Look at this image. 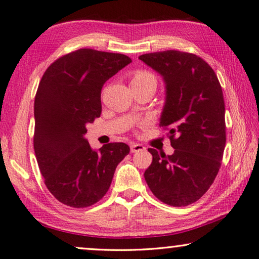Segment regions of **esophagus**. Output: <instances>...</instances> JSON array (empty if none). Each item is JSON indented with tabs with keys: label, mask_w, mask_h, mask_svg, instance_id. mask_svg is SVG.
Segmentation results:
<instances>
[{
	"label": "esophagus",
	"mask_w": 259,
	"mask_h": 259,
	"mask_svg": "<svg viewBox=\"0 0 259 259\" xmlns=\"http://www.w3.org/2000/svg\"><path fill=\"white\" fill-rule=\"evenodd\" d=\"M144 150H145V147L142 144H136V143L131 144V152L132 153H137V152H141Z\"/></svg>",
	"instance_id": "esophagus-1"
}]
</instances>
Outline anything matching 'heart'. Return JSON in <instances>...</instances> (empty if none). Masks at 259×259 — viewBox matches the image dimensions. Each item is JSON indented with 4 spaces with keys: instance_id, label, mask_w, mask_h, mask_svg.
<instances>
[{
    "instance_id": "1",
    "label": "heart",
    "mask_w": 259,
    "mask_h": 259,
    "mask_svg": "<svg viewBox=\"0 0 259 259\" xmlns=\"http://www.w3.org/2000/svg\"><path fill=\"white\" fill-rule=\"evenodd\" d=\"M147 79H153L154 80V78H153L152 75L147 72H137L136 75L134 76V78L132 79L131 82H134V81H143V80H147Z\"/></svg>"
}]
</instances>
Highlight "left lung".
<instances>
[{
    "label": "left lung",
    "instance_id": "obj_1",
    "mask_svg": "<svg viewBox=\"0 0 259 259\" xmlns=\"http://www.w3.org/2000/svg\"><path fill=\"white\" fill-rule=\"evenodd\" d=\"M163 78L165 100L160 126L168 128L172 155L149 149L152 164L144 173L154 196L168 205L198 201L217 177L226 144L223 89L201 58L177 50L139 57Z\"/></svg>",
    "mask_w": 259,
    "mask_h": 259
}]
</instances>
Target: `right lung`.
<instances>
[{
  "instance_id": "right-lung-1",
  "label": "right lung",
  "mask_w": 259,
  "mask_h": 259,
  "mask_svg": "<svg viewBox=\"0 0 259 259\" xmlns=\"http://www.w3.org/2000/svg\"><path fill=\"white\" fill-rule=\"evenodd\" d=\"M131 62L125 55L79 49L56 60L41 78L33 147L47 188L63 204L85 208L98 202L130 153L125 143L93 150L85 134L86 125L102 113L104 83Z\"/></svg>"
}]
</instances>
